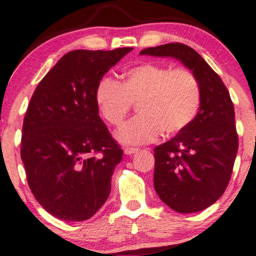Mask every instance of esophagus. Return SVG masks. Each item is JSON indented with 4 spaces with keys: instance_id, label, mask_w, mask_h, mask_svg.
<instances>
[{
    "instance_id": "obj_1",
    "label": "esophagus",
    "mask_w": 256,
    "mask_h": 256,
    "mask_svg": "<svg viewBox=\"0 0 256 256\" xmlns=\"http://www.w3.org/2000/svg\"><path fill=\"white\" fill-rule=\"evenodd\" d=\"M138 151H139V148H126L124 150V153L125 154L130 156V154H134V153H137Z\"/></svg>"
}]
</instances>
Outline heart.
Listing matches in <instances>:
<instances>
[{"label": "heart", "instance_id": "1", "mask_svg": "<svg viewBox=\"0 0 256 256\" xmlns=\"http://www.w3.org/2000/svg\"><path fill=\"white\" fill-rule=\"evenodd\" d=\"M94 100L108 124L119 128L137 104V117L118 131L122 144L153 142L160 132L172 136L192 124L202 104V88L192 71L148 62L126 71L122 83L111 78L100 82Z\"/></svg>", "mask_w": 256, "mask_h": 256}]
</instances>
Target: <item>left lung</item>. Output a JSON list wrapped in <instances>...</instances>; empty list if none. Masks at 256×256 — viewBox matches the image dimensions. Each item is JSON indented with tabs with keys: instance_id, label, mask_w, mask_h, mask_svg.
Returning <instances> with one entry per match:
<instances>
[{
	"instance_id": "8db88e82",
	"label": "left lung",
	"mask_w": 256,
	"mask_h": 256,
	"mask_svg": "<svg viewBox=\"0 0 256 256\" xmlns=\"http://www.w3.org/2000/svg\"><path fill=\"white\" fill-rule=\"evenodd\" d=\"M140 54L172 57L192 70L202 104L188 128L154 148V190L178 213L199 212L222 196L230 180L238 140L233 102L216 71L182 43L148 48Z\"/></svg>"
}]
</instances>
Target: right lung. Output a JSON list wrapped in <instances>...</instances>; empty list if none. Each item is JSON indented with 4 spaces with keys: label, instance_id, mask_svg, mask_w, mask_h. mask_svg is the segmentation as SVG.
I'll use <instances>...</instances> for the list:
<instances>
[{
    "label": "right lung",
    "instance_id": "obj_1",
    "mask_svg": "<svg viewBox=\"0 0 256 256\" xmlns=\"http://www.w3.org/2000/svg\"><path fill=\"white\" fill-rule=\"evenodd\" d=\"M132 48L68 52L37 85L22 128L21 158L34 196L64 221L90 219L106 202L122 150L94 94Z\"/></svg>",
    "mask_w": 256,
    "mask_h": 256
}]
</instances>
